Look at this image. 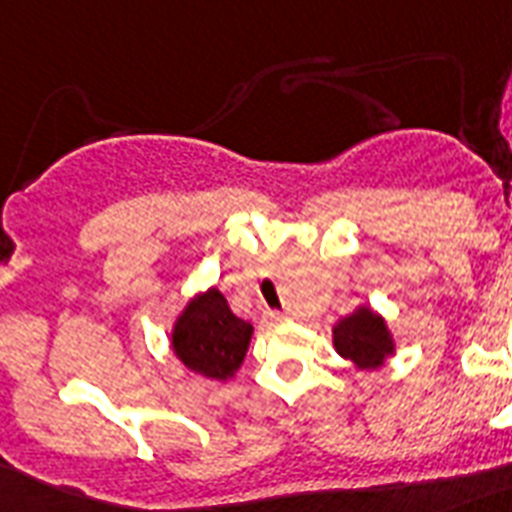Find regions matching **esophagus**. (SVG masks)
<instances>
[{
    "instance_id": "obj_1",
    "label": "esophagus",
    "mask_w": 512,
    "mask_h": 512,
    "mask_svg": "<svg viewBox=\"0 0 512 512\" xmlns=\"http://www.w3.org/2000/svg\"><path fill=\"white\" fill-rule=\"evenodd\" d=\"M265 318H268L270 323H281V321H286V315H284V313H268V315H265Z\"/></svg>"
}]
</instances>
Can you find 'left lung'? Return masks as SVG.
I'll return each mask as SVG.
<instances>
[{
    "label": "left lung",
    "mask_w": 512,
    "mask_h": 512,
    "mask_svg": "<svg viewBox=\"0 0 512 512\" xmlns=\"http://www.w3.org/2000/svg\"><path fill=\"white\" fill-rule=\"evenodd\" d=\"M336 355L344 357L355 371H376L397 352V342L386 318L371 305H357L355 313L331 328Z\"/></svg>",
    "instance_id": "1"
}]
</instances>
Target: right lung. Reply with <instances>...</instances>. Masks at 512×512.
<instances>
[{
  "mask_svg": "<svg viewBox=\"0 0 512 512\" xmlns=\"http://www.w3.org/2000/svg\"><path fill=\"white\" fill-rule=\"evenodd\" d=\"M252 331V323L231 313L228 299L210 286L181 307L170 328V350L191 373L228 381L242 368Z\"/></svg>",
  "mask_w": 512,
  "mask_h": 512,
  "instance_id": "obj_1",
  "label": "right lung"
}]
</instances>
